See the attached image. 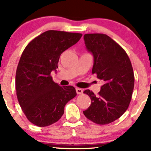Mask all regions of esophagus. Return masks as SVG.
<instances>
[{"label":"esophagus","instance_id":"esophagus-1","mask_svg":"<svg viewBox=\"0 0 151 151\" xmlns=\"http://www.w3.org/2000/svg\"><path fill=\"white\" fill-rule=\"evenodd\" d=\"M83 92V89L79 88H76V93H77L78 94H82Z\"/></svg>","mask_w":151,"mask_h":151}]
</instances>
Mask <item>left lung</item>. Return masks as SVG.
<instances>
[{"label":"left lung","instance_id":"obj_1","mask_svg":"<svg viewBox=\"0 0 151 151\" xmlns=\"http://www.w3.org/2000/svg\"><path fill=\"white\" fill-rule=\"evenodd\" d=\"M83 40L93 57L92 74L104 82L98 96L88 89L83 91L91 101L83 114L93 122L106 124L120 117L129 106L134 88L133 69L125 51L107 35L86 34Z\"/></svg>","mask_w":151,"mask_h":151}]
</instances>
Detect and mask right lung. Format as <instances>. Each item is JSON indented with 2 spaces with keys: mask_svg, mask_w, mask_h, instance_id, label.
Here are the masks:
<instances>
[{
  "mask_svg": "<svg viewBox=\"0 0 151 151\" xmlns=\"http://www.w3.org/2000/svg\"><path fill=\"white\" fill-rule=\"evenodd\" d=\"M82 34L49 30L24 49L16 73V89L22 111L31 122L47 127L59 120L70 100L77 95L72 86H60L52 80L60 56L81 39Z\"/></svg>",
  "mask_w": 151,
  "mask_h": 151,
  "instance_id": "obj_1",
  "label": "right lung"
}]
</instances>
